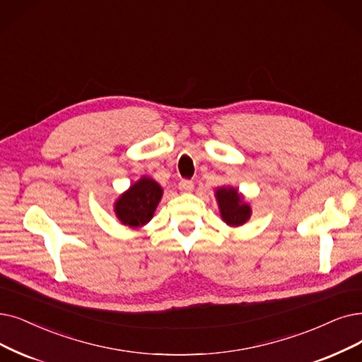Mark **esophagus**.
<instances>
[{
    "instance_id": "1",
    "label": "esophagus",
    "mask_w": 362,
    "mask_h": 362,
    "mask_svg": "<svg viewBox=\"0 0 362 362\" xmlns=\"http://www.w3.org/2000/svg\"><path fill=\"white\" fill-rule=\"evenodd\" d=\"M180 189L182 192H192L194 189V182L192 180H181L180 181Z\"/></svg>"
}]
</instances>
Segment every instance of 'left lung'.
I'll return each instance as SVG.
<instances>
[{
  "instance_id": "left-lung-1",
  "label": "left lung",
  "mask_w": 362,
  "mask_h": 362,
  "mask_svg": "<svg viewBox=\"0 0 362 362\" xmlns=\"http://www.w3.org/2000/svg\"><path fill=\"white\" fill-rule=\"evenodd\" d=\"M216 200H218L220 205L221 218L228 226H240L248 221L251 208L247 204H243L242 196H239L238 190L220 189L216 192Z\"/></svg>"
}]
</instances>
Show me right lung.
<instances>
[{
	"instance_id": "add662e5",
	"label": "right lung",
	"mask_w": 362,
	"mask_h": 362,
	"mask_svg": "<svg viewBox=\"0 0 362 362\" xmlns=\"http://www.w3.org/2000/svg\"><path fill=\"white\" fill-rule=\"evenodd\" d=\"M160 197L162 187L151 178L144 177L122 194L115 204V214L126 226H144L153 218Z\"/></svg>"
}]
</instances>
